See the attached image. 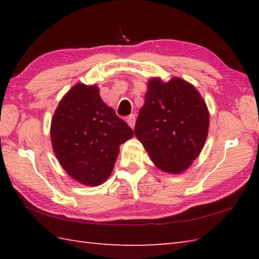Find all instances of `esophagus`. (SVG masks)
Segmentation results:
<instances>
[{"mask_svg":"<svg viewBox=\"0 0 259 259\" xmlns=\"http://www.w3.org/2000/svg\"><path fill=\"white\" fill-rule=\"evenodd\" d=\"M126 123L129 124L130 128L134 129L135 123H136V115L135 114H130L128 118H126Z\"/></svg>","mask_w":259,"mask_h":259,"instance_id":"obj_1","label":"esophagus"}]
</instances>
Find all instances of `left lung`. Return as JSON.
<instances>
[{
  "instance_id": "1",
  "label": "left lung",
  "mask_w": 259,
  "mask_h": 259,
  "mask_svg": "<svg viewBox=\"0 0 259 259\" xmlns=\"http://www.w3.org/2000/svg\"><path fill=\"white\" fill-rule=\"evenodd\" d=\"M147 88L135 135L158 169L167 174L184 172L206 142L207 104L194 85L178 76L167 82L151 78Z\"/></svg>"
}]
</instances>
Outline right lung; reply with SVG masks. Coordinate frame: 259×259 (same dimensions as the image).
Returning <instances> with one entry per match:
<instances>
[{
  "label": "right lung",
  "mask_w": 259,
  "mask_h": 259,
  "mask_svg": "<svg viewBox=\"0 0 259 259\" xmlns=\"http://www.w3.org/2000/svg\"><path fill=\"white\" fill-rule=\"evenodd\" d=\"M51 142L71 178L99 186L111 175L119 147L134 131L103 102L98 85L76 83L65 93L51 120Z\"/></svg>",
  "instance_id": "1"
}]
</instances>
